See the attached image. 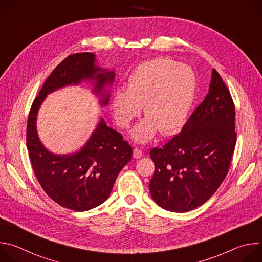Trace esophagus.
<instances>
[{"instance_id": "esophagus-1", "label": "esophagus", "mask_w": 262, "mask_h": 262, "mask_svg": "<svg viewBox=\"0 0 262 262\" xmlns=\"http://www.w3.org/2000/svg\"><path fill=\"white\" fill-rule=\"evenodd\" d=\"M142 156H143V152H142V150H140L139 148L134 149V152H133V158L134 159H140Z\"/></svg>"}]
</instances>
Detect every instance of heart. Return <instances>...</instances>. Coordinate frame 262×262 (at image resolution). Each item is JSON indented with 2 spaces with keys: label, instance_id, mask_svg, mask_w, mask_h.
Instances as JSON below:
<instances>
[{
  "label": "heart",
  "instance_id": "1",
  "mask_svg": "<svg viewBox=\"0 0 262 262\" xmlns=\"http://www.w3.org/2000/svg\"><path fill=\"white\" fill-rule=\"evenodd\" d=\"M196 86V76L189 66L169 58L146 61L130 73L127 89L115 90L112 97L115 119L121 127H127L143 105L146 118L132 129V138L147 143L159 130L171 135L188 118Z\"/></svg>",
  "mask_w": 262,
  "mask_h": 262
}]
</instances>
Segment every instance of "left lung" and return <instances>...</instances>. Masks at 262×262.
Returning <instances> with one entry per match:
<instances>
[{"label": "left lung", "instance_id": "left-lung-1", "mask_svg": "<svg viewBox=\"0 0 262 262\" xmlns=\"http://www.w3.org/2000/svg\"><path fill=\"white\" fill-rule=\"evenodd\" d=\"M234 120L230 92L212 69L208 93L180 134L150 151L156 170L149 190L159 206L185 212L215 193L227 175L235 148Z\"/></svg>", "mask_w": 262, "mask_h": 262}]
</instances>
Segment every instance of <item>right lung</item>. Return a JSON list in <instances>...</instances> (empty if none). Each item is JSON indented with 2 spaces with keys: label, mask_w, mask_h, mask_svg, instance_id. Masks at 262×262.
I'll return each instance as SVG.
<instances>
[{
  "label": "right lung",
  "mask_w": 262,
  "mask_h": 262,
  "mask_svg": "<svg viewBox=\"0 0 262 262\" xmlns=\"http://www.w3.org/2000/svg\"><path fill=\"white\" fill-rule=\"evenodd\" d=\"M115 71L96 65L92 53L68 56L50 74L33 101L27 125V148L34 173L48 196L59 205L86 211L110 196L121 169L130 161L133 148L122 136L106 125L102 117L90 138L78 151L57 155L42 144L37 133V115L49 94L67 86L91 82L92 92L104 106Z\"/></svg>",
  "instance_id": "add662e5"
}]
</instances>
